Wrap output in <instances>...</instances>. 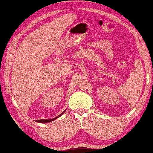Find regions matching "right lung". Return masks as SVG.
Wrapping results in <instances>:
<instances>
[{
    "mask_svg": "<svg viewBox=\"0 0 153 153\" xmlns=\"http://www.w3.org/2000/svg\"><path fill=\"white\" fill-rule=\"evenodd\" d=\"M65 111H66V110H64V111L62 112V113H60V115H58V116H57V117H54V118H53V119H48V120H45V119H41V120H36V122H38V123H49V122H52L53 120H56V119H57V118H58L59 117H60V116H61V115H62V114H63L64 113H65Z\"/></svg>",
    "mask_w": 153,
    "mask_h": 153,
    "instance_id": "right-lung-1",
    "label": "right lung"
}]
</instances>
